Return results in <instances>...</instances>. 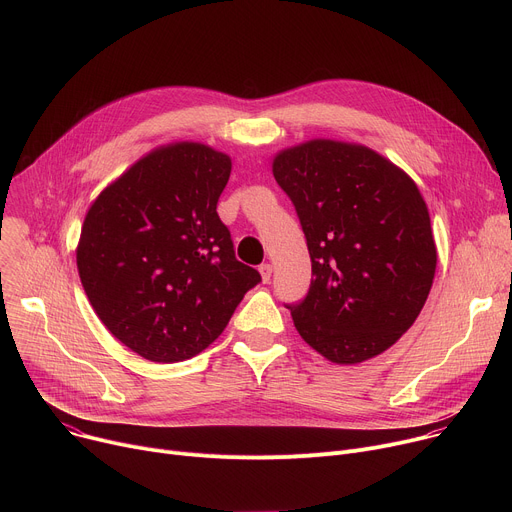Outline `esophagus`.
Segmentation results:
<instances>
[{"instance_id":"34e87169","label":"esophagus","mask_w":512,"mask_h":512,"mask_svg":"<svg viewBox=\"0 0 512 512\" xmlns=\"http://www.w3.org/2000/svg\"><path fill=\"white\" fill-rule=\"evenodd\" d=\"M259 273H261V279L263 283H267L271 279V273H273V265L271 263H261L259 265Z\"/></svg>"}]
</instances>
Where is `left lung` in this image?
<instances>
[{"instance_id":"8db88e82","label":"left lung","mask_w":512,"mask_h":512,"mask_svg":"<svg viewBox=\"0 0 512 512\" xmlns=\"http://www.w3.org/2000/svg\"><path fill=\"white\" fill-rule=\"evenodd\" d=\"M273 176L312 259L306 298L285 304L300 336L338 364L385 352L419 316L437 263L415 182L377 152L330 139L281 152Z\"/></svg>"}]
</instances>
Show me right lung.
<instances>
[{
	"mask_svg": "<svg viewBox=\"0 0 512 512\" xmlns=\"http://www.w3.org/2000/svg\"><path fill=\"white\" fill-rule=\"evenodd\" d=\"M231 158L174 143L133 164L87 212L77 267L107 330L152 362L196 356L261 281L216 204Z\"/></svg>",
	"mask_w": 512,
	"mask_h": 512,
	"instance_id": "add662e5",
	"label": "right lung"
}]
</instances>
